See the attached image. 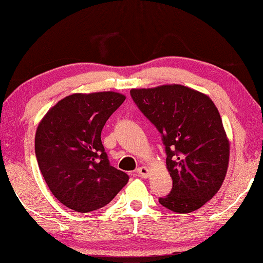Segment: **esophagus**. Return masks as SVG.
<instances>
[{"mask_svg":"<svg viewBox=\"0 0 263 263\" xmlns=\"http://www.w3.org/2000/svg\"><path fill=\"white\" fill-rule=\"evenodd\" d=\"M137 175L140 177H144V179H147L149 176V169L146 167H139L137 169Z\"/></svg>","mask_w":263,"mask_h":263,"instance_id":"1","label":"esophagus"}]
</instances>
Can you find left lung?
Masks as SVG:
<instances>
[{
    "mask_svg": "<svg viewBox=\"0 0 263 263\" xmlns=\"http://www.w3.org/2000/svg\"><path fill=\"white\" fill-rule=\"evenodd\" d=\"M130 94L162 137L173 188L160 204L177 213L197 210L220 189L229 166L230 144L215 103L181 84Z\"/></svg>",
    "mask_w": 263,
    "mask_h": 263,
    "instance_id": "left-lung-1",
    "label": "left lung"
}]
</instances>
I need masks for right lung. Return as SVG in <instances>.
<instances>
[{
    "instance_id": "1",
    "label": "right lung",
    "mask_w": 263,
    "mask_h": 263,
    "mask_svg": "<svg viewBox=\"0 0 263 263\" xmlns=\"http://www.w3.org/2000/svg\"><path fill=\"white\" fill-rule=\"evenodd\" d=\"M125 96L114 91L69 95L48 110L35 132L34 149L54 197L78 212L112 201L128 175L112 167L101 141L106 121Z\"/></svg>"
}]
</instances>
